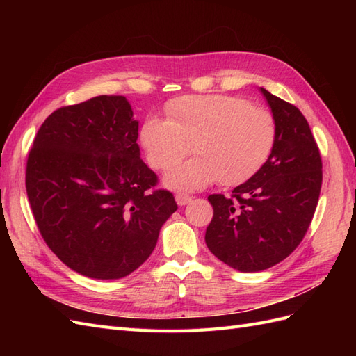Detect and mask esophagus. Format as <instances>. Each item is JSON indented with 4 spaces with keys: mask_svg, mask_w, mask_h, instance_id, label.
I'll use <instances>...</instances> for the list:
<instances>
[{
    "mask_svg": "<svg viewBox=\"0 0 356 356\" xmlns=\"http://www.w3.org/2000/svg\"><path fill=\"white\" fill-rule=\"evenodd\" d=\"M175 200H177L179 207H186L187 203L191 202V197L188 195H181V193H178V195L175 196Z\"/></svg>",
    "mask_w": 356,
    "mask_h": 356,
    "instance_id": "obj_1",
    "label": "esophagus"
}]
</instances>
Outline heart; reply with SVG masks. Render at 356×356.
Masks as SVG:
<instances>
[{"mask_svg":"<svg viewBox=\"0 0 356 356\" xmlns=\"http://www.w3.org/2000/svg\"><path fill=\"white\" fill-rule=\"evenodd\" d=\"M165 111L168 120L147 117L139 129L148 163L170 169L190 145L197 154L165 175L170 190L196 191L215 181L227 187L242 184L266 165L276 145L273 114L241 96H182Z\"/></svg>","mask_w":356,"mask_h":356,"instance_id":"obj_1","label":"heart"}]
</instances>
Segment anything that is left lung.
<instances>
[{"label": "left lung", "instance_id": "8db88e82", "mask_svg": "<svg viewBox=\"0 0 356 356\" xmlns=\"http://www.w3.org/2000/svg\"><path fill=\"white\" fill-rule=\"evenodd\" d=\"M277 124L266 165L232 197L211 195L213 217L204 234L209 251L232 268L272 267L303 241L318 204L322 161L309 123L297 106L260 88Z\"/></svg>", "mask_w": 356, "mask_h": 356}]
</instances>
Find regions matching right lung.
Masks as SVG:
<instances>
[{"label":"right lung","instance_id":"1","mask_svg":"<svg viewBox=\"0 0 356 356\" xmlns=\"http://www.w3.org/2000/svg\"><path fill=\"white\" fill-rule=\"evenodd\" d=\"M138 126L124 96H95L51 113L29 152L26 193L38 230L83 276L131 275L178 209L172 193L149 191L157 177L141 160Z\"/></svg>","mask_w":356,"mask_h":356}]
</instances>
